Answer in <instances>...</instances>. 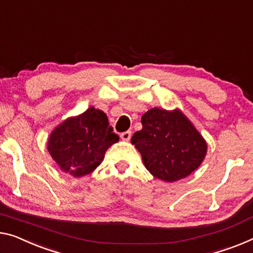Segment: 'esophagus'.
I'll use <instances>...</instances> for the list:
<instances>
[{
  "mask_svg": "<svg viewBox=\"0 0 253 253\" xmlns=\"http://www.w3.org/2000/svg\"><path fill=\"white\" fill-rule=\"evenodd\" d=\"M120 137L123 140V141H129L130 138H131V131H126V132H122L121 134H120Z\"/></svg>",
  "mask_w": 253,
  "mask_h": 253,
  "instance_id": "1",
  "label": "esophagus"
}]
</instances>
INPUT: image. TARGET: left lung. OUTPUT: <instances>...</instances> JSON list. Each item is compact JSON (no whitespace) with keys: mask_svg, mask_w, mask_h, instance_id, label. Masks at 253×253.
I'll use <instances>...</instances> for the list:
<instances>
[{"mask_svg":"<svg viewBox=\"0 0 253 253\" xmlns=\"http://www.w3.org/2000/svg\"><path fill=\"white\" fill-rule=\"evenodd\" d=\"M141 123L142 129L132 135L131 143L158 180H182L204 162L207 142L181 110L154 107L142 115Z\"/></svg>","mask_w":253,"mask_h":253,"instance_id":"left-lung-1","label":"left lung"}]
</instances>
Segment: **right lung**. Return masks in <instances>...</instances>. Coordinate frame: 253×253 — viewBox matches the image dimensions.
I'll list each match as a JSON object with an SVG mask.
<instances>
[{"instance_id":"right-lung-1","label":"right lung","mask_w":253,"mask_h":253,"mask_svg":"<svg viewBox=\"0 0 253 253\" xmlns=\"http://www.w3.org/2000/svg\"><path fill=\"white\" fill-rule=\"evenodd\" d=\"M119 139L106 114L91 106L64 120L50 132L47 150L62 172L81 177L94 172L106 150Z\"/></svg>"}]
</instances>
